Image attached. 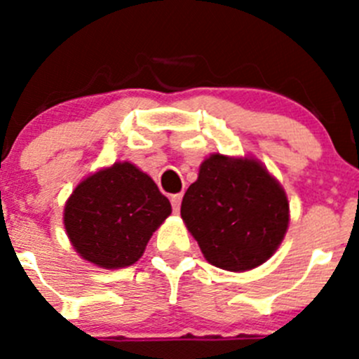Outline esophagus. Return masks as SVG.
Segmentation results:
<instances>
[{
	"mask_svg": "<svg viewBox=\"0 0 359 359\" xmlns=\"http://www.w3.org/2000/svg\"><path fill=\"white\" fill-rule=\"evenodd\" d=\"M170 201H172L173 212L177 213L180 208V201H182V194H172V196H170Z\"/></svg>",
	"mask_w": 359,
	"mask_h": 359,
	"instance_id": "esophagus-1",
	"label": "esophagus"
}]
</instances>
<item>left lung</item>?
Masks as SVG:
<instances>
[{
  "label": "left lung",
  "instance_id": "obj_1",
  "mask_svg": "<svg viewBox=\"0 0 359 359\" xmlns=\"http://www.w3.org/2000/svg\"><path fill=\"white\" fill-rule=\"evenodd\" d=\"M180 217L212 266L245 273L280 248L290 205L283 186L259 159L213 153L184 194Z\"/></svg>",
  "mask_w": 359,
  "mask_h": 359
}]
</instances>
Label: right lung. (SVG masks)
Segmentation results:
<instances>
[{
	"mask_svg": "<svg viewBox=\"0 0 359 359\" xmlns=\"http://www.w3.org/2000/svg\"><path fill=\"white\" fill-rule=\"evenodd\" d=\"M170 213L168 198L147 173L130 161H116L74 187L64 206V227L81 259L121 269L144 255Z\"/></svg>",
	"mask_w": 359,
	"mask_h": 359,
	"instance_id": "obj_1",
	"label": "right lung"
}]
</instances>
